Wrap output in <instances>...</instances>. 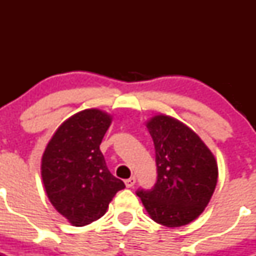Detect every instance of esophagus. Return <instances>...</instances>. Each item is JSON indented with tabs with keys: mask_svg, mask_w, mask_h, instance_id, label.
<instances>
[{
	"mask_svg": "<svg viewBox=\"0 0 256 256\" xmlns=\"http://www.w3.org/2000/svg\"><path fill=\"white\" fill-rule=\"evenodd\" d=\"M135 183H136L135 177H130V178H128V180H125V184L128 188L134 187V184H135Z\"/></svg>",
	"mask_w": 256,
	"mask_h": 256,
	"instance_id": "1",
	"label": "esophagus"
}]
</instances>
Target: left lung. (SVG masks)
Wrapping results in <instances>:
<instances>
[{
	"label": "left lung",
	"instance_id": "left-lung-1",
	"mask_svg": "<svg viewBox=\"0 0 256 256\" xmlns=\"http://www.w3.org/2000/svg\"><path fill=\"white\" fill-rule=\"evenodd\" d=\"M156 152L157 180L151 190H138L147 213L170 228L186 226L207 207L218 180V164L210 150L188 126L166 115L146 124Z\"/></svg>",
	"mask_w": 256,
	"mask_h": 256
}]
</instances>
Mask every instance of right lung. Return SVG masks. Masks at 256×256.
<instances>
[{
  "label": "right lung",
  "mask_w": 256,
  "mask_h": 256,
  "mask_svg": "<svg viewBox=\"0 0 256 256\" xmlns=\"http://www.w3.org/2000/svg\"><path fill=\"white\" fill-rule=\"evenodd\" d=\"M112 116L82 110L64 121L42 156L43 184L53 207L69 223L84 226L102 218L125 184L108 170L100 144Z\"/></svg>",
  "instance_id": "add662e5"
}]
</instances>
